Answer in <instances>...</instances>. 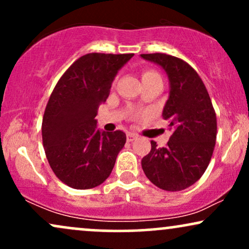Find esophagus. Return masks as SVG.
Returning <instances> with one entry per match:
<instances>
[{
	"label": "esophagus",
	"mask_w": 249,
	"mask_h": 249,
	"mask_svg": "<svg viewBox=\"0 0 249 249\" xmlns=\"http://www.w3.org/2000/svg\"><path fill=\"white\" fill-rule=\"evenodd\" d=\"M126 138H127V142H133L134 139H137V136L134 133L128 132L127 136H126Z\"/></svg>",
	"instance_id": "34e87169"
}]
</instances>
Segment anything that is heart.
<instances>
[{
    "mask_svg": "<svg viewBox=\"0 0 249 249\" xmlns=\"http://www.w3.org/2000/svg\"><path fill=\"white\" fill-rule=\"evenodd\" d=\"M142 82H150V81H157V79H161L160 75L157 71L151 69H145L142 71Z\"/></svg>",
    "mask_w": 249,
    "mask_h": 249,
    "instance_id": "obj_1",
    "label": "heart"
}]
</instances>
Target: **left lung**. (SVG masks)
Returning <instances> with one entry per match:
<instances>
[{"label": "left lung", "instance_id": "obj_1", "mask_svg": "<svg viewBox=\"0 0 249 249\" xmlns=\"http://www.w3.org/2000/svg\"><path fill=\"white\" fill-rule=\"evenodd\" d=\"M159 64L170 79L162 118L172 130L165 147L151 142L142 159L145 176L157 187L170 192L192 186L205 173L216 139V115L207 89L196 70L181 58L166 53H142Z\"/></svg>", "mask_w": 249, "mask_h": 249}]
</instances>
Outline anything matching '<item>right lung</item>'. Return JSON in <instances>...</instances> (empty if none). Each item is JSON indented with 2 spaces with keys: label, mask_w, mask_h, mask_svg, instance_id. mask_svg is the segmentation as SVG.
Returning <instances> with one entry per match:
<instances>
[{
  "label": "right lung",
  "mask_w": 249,
  "mask_h": 249,
  "mask_svg": "<svg viewBox=\"0 0 249 249\" xmlns=\"http://www.w3.org/2000/svg\"><path fill=\"white\" fill-rule=\"evenodd\" d=\"M132 56L87 53L68 68L51 92L43 115V146L51 170L68 186H98L115 166L126 136L119 130L101 132L95 117L118 70Z\"/></svg>",
  "instance_id": "add662e5"
}]
</instances>
